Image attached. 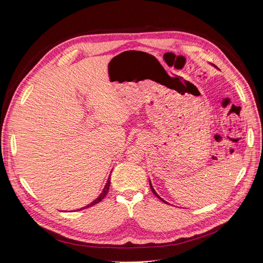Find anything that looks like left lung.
<instances>
[{"label":"left lung","instance_id":"1","mask_svg":"<svg viewBox=\"0 0 263 263\" xmlns=\"http://www.w3.org/2000/svg\"><path fill=\"white\" fill-rule=\"evenodd\" d=\"M150 189H151V191H153V192H154V194H155V195H156V196H157V197H158L159 199H161V200H162L163 202H166V201H165L164 199H162V198H161V197H160V196H159V195L157 194V193H156V191H155V190H154V187H153V185H151V183H150ZM166 203H167V202H166Z\"/></svg>","mask_w":263,"mask_h":263}]
</instances>
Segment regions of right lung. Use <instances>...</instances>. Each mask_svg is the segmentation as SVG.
Wrapping results in <instances>:
<instances>
[{
    "instance_id": "1",
    "label": "right lung",
    "mask_w": 263,
    "mask_h": 263,
    "mask_svg": "<svg viewBox=\"0 0 263 263\" xmlns=\"http://www.w3.org/2000/svg\"><path fill=\"white\" fill-rule=\"evenodd\" d=\"M109 183H110V178H108L107 179V182H106V184H105V186H104V189H103V191H102V193L101 194L99 195V197L97 198V199H95L91 203H89V204H87L86 206H84V208H81L80 210H82V209H86V208H89V206H92L93 204H96V203H98V202H100L105 196H106V194H107V192H108V189H109Z\"/></svg>"
}]
</instances>
